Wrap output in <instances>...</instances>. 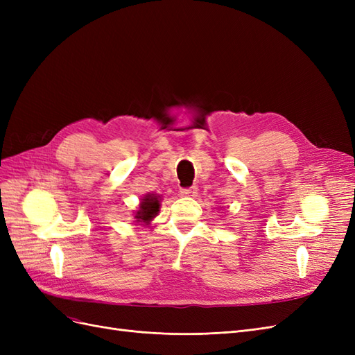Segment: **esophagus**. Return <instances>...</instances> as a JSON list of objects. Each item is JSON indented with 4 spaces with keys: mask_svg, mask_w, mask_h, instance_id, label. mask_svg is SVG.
I'll return each instance as SVG.
<instances>
[{
    "mask_svg": "<svg viewBox=\"0 0 355 355\" xmlns=\"http://www.w3.org/2000/svg\"><path fill=\"white\" fill-rule=\"evenodd\" d=\"M197 187H189V188H182L180 189V196L182 197H196L198 192H197Z\"/></svg>",
    "mask_w": 355,
    "mask_h": 355,
    "instance_id": "obj_1",
    "label": "esophagus"
}]
</instances>
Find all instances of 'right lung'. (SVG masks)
Returning <instances> with one entry per match:
<instances>
[{
    "instance_id": "obj_1",
    "label": "right lung",
    "mask_w": 355,
    "mask_h": 355,
    "mask_svg": "<svg viewBox=\"0 0 355 355\" xmlns=\"http://www.w3.org/2000/svg\"><path fill=\"white\" fill-rule=\"evenodd\" d=\"M139 209H141V210L136 213L137 222H144V223L151 222V219L155 216V214L159 210L158 197L154 196V194H148L144 198V201L141 202V207H139Z\"/></svg>"
}]
</instances>
